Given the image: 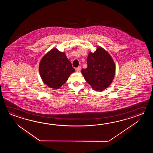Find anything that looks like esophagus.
I'll return each instance as SVG.
<instances>
[{
    "instance_id": "esophagus-1",
    "label": "esophagus",
    "mask_w": 153,
    "mask_h": 153,
    "mask_svg": "<svg viewBox=\"0 0 153 153\" xmlns=\"http://www.w3.org/2000/svg\"><path fill=\"white\" fill-rule=\"evenodd\" d=\"M81 71V67H79L77 68L76 69V71L77 72H80Z\"/></svg>"
}]
</instances>
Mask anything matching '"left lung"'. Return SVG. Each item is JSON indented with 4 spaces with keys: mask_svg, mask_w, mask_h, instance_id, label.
I'll list each match as a JSON object with an SVG mask.
<instances>
[{
    "mask_svg": "<svg viewBox=\"0 0 153 153\" xmlns=\"http://www.w3.org/2000/svg\"><path fill=\"white\" fill-rule=\"evenodd\" d=\"M88 68L81 69L85 80L95 91H103L111 85L115 74V65L110 54L98 46L89 52Z\"/></svg>",
    "mask_w": 153,
    "mask_h": 153,
    "instance_id": "left-lung-1",
    "label": "left lung"
}]
</instances>
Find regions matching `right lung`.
Returning <instances> with one entry per match:
<instances>
[{"mask_svg":"<svg viewBox=\"0 0 153 153\" xmlns=\"http://www.w3.org/2000/svg\"><path fill=\"white\" fill-rule=\"evenodd\" d=\"M39 71L43 82L55 89L61 88L75 69L65 52L53 48L41 59Z\"/></svg>","mask_w":153,"mask_h":153,"instance_id":"add662e5","label":"right lung"}]
</instances>
